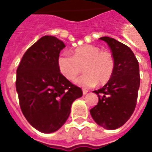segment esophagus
I'll list each match as a JSON object with an SVG mask.
<instances>
[{
  "mask_svg": "<svg viewBox=\"0 0 152 152\" xmlns=\"http://www.w3.org/2000/svg\"><path fill=\"white\" fill-rule=\"evenodd\" d=\"M83 94H84V95H85V94H87V93H88V90H87V89H83Z\"/></svg>",
  "mask_w": 152,
  "mask_h": 152,
  "instance_id": "obj_1",
  "label": "esophagus"
}]
</instances>
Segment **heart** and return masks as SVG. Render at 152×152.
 I'll return each mask as SVG.
<instances>
[{
	"label": "heart",
	"instance_id": "heart-1",
	"mask_svg": "<svg viewBox=\"0 0 152 152\" xmlns=\"http://www.w3.org/2000/svg\"><path fill=\"white\" fill-rule=\"evenodd\" d=\"M58 70L66 79L72 80L82 72L85 74L76 80L84 88H91L98 83L105 85L112 79L115 68V59L109 50H102L93 45H86L73 52L72 56L63 52L58 57Z\"/></svg>",
	"mask_w": 152,
	"mask_h": 152
}]
</instances>
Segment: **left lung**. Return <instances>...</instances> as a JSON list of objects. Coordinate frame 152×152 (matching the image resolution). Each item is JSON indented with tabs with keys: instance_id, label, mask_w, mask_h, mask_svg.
I'll use <instances>...</instances> for the list:
<instances>
[{
	"instance_id": "left-lung-1",
	"label": "left lung",
	"mask_w": 152,
	"mask_h": 152,
	"mask_svg": "<svg viewBox=\"0 0 152 152\" xmlns=\"http://www.w3.org/2000/svg\"><path fill=\"white\" fill-rule=\"evenodd\" d=\"M115 59L112 79L94 92L99 102L90 110L97 124L107 129L121 127L130 118L137 104L140 86L139 65L129 47L113 38L103 37Z\"/></svg>"
}]
</instances>
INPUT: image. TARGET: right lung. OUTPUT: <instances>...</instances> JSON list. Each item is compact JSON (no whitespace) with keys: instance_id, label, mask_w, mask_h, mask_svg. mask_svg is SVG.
<instances>
[{"instance_id":"1","label":"right lung","mask_w":152,"mask_h":152,"mask_svg":"<svg viewBox=\"0 0 152 152\" xmlns=\"http://www.w3.org/2000/svg\"><path fill=\"white\" fill-rule=\"evenodd\" d=\"M65 47L62 40L45 36L22 58L17 69L16 90L23 114L31 126L50 134L63 126L82 89L61 74L57 59Z\"/></svg>"}]
</instances>
